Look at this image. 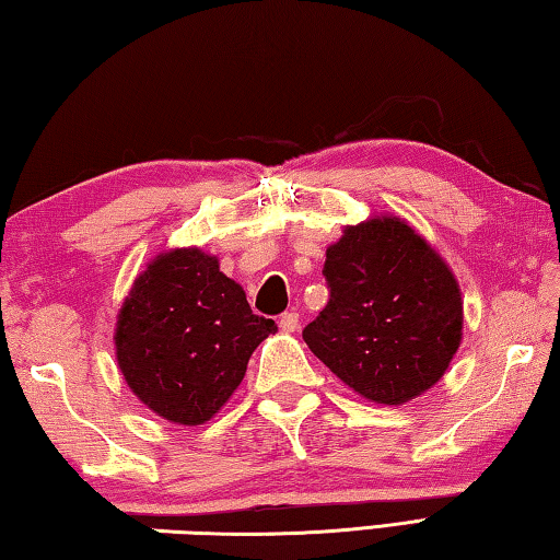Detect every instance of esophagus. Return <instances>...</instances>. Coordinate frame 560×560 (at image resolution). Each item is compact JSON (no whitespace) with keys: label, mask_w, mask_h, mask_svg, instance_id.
<instances>
[{"label":"esophagus","mask_w":560,"mask_h":560,"mask_svg":"<svg viewBox=\"0 0 560 560\" xmlns=\"http://www.w3.org/2000/svg\"><path fill=\"white\" fill-rule=\"evenodd\" d=\"M279 326H281L283 334H293V330L299 328V314H296V311H287V314L279 318Z\"/></svg>","instance_id":"esophagus-1"}]
</instances>
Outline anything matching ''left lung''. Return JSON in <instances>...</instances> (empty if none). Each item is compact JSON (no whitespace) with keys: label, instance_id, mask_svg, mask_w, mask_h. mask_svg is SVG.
<instances>
[{"label":"left lung","instance_id":"obj_1","mask_svg":"<svg viewBox=\"0 0 560 560\" xmlns=\"http://www.w3.org/2000/svg\"><path fill=\"white\" fill-rule=\"evenodd\" d=\"M330 301L303 340L330 373L375 405H405L447 373L464 301L450 264L400 217L346 224L326 249Z\"/></svg>","mask_w":560,"mask_h":560}]
</instances>
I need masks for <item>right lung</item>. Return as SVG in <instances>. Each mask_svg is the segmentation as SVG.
Segmentation results:
<instances>
[{
  "mask_svg": "<svg viewBox=\"0 0 560 560\" xmlns=\"http://www.w3.org/2000/svg\"><path fill=\"white\" fill-rule=\"evenodd\" d=\"M269 334L273 320L254 314L214 254L179 246L132 281L113 343L130 393L163 420L195 428L222 410Z\"/></svg>",
  "mask_w": 560,
  "mask_h": 560,
  "instance_id": "1",
  "label": "right lung"
}]
</instances>
